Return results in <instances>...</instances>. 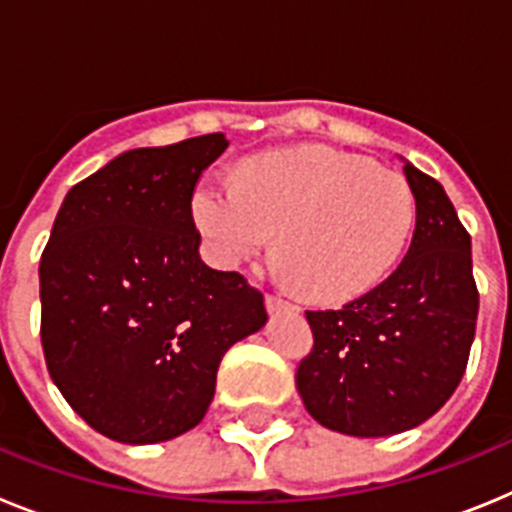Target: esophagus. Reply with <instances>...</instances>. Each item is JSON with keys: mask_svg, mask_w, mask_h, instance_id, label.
<instances>
[{"mask_svg": "<svg viewBox=\"0 0 512 512\" xmlns=\"http://www.w3.org/2000/svg\"><path fill=\"white\" fill-rule=\"evenodd\" d=\"M266 310L269 312H292V310H297V305H292V302L282 300V297H277V295H266Z\"/></svg>", "mask_w": 512, "mask_h": 512, "instance_id": "34e87169", "label": "esophagus"}]
</instances>
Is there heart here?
Masks as SVG:
<instances>
[{
  "label": "heart",
  "mask_w": 512,
  "mask_h": 512,
  "mask_svg": "<svg viewBox=\"0 0 512 512\" xmlns=\"http://www.w3.org/2000/svg\"><path fill=\"white\" fill-rule=\"evenodd\" d=\"M207 259L235 269L277 233L271 271L320 302L377 287L415 225L408 179L323 146L251 158L235 179L207 176L192 194Z\"/></svg>",
  "instance_id": "1"
}]
</instances>
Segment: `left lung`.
Here are the masks:
<instances>
[{
    "label": "left lung",
    "instance_id": "obj_1",
    "mask_svg": "<svg viewBox=\"0 0 512 512\" xmlns=\"http://www.w3.org/2000/svg\"><path fill=\"white\" fill-rule=\"evenodd\" d=\"M402 164L415 197L402 264L341 310L305 312L315 346L297 366V392L312 418L346 436H395L438 413L474 341L472 238L441 184Z\"/></svg>",
    "mask_w": 512,
    "mask_h": 512
}]
</instances>
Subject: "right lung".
Returning <instances> with one entry per match:
<instances>
[{
	"label": "right lung",
	"mask_w": 512,
	"mask_h": 512,
	"mask_svg": "<svg viewBox=\"0 0 512 512\" xmlns=\"http://www.w3.org/2000/svg\"><path fill=\"white\" fill-rule=\"evenodd\" d=\"M225 148L212 133L120 153L69 189L40 256L48 372L112 441L194 428L225 351L266 325L259 289L200 259L192 194Z\"/></svg>",
	"instance_id": "obj_1"
}]
</instances>
